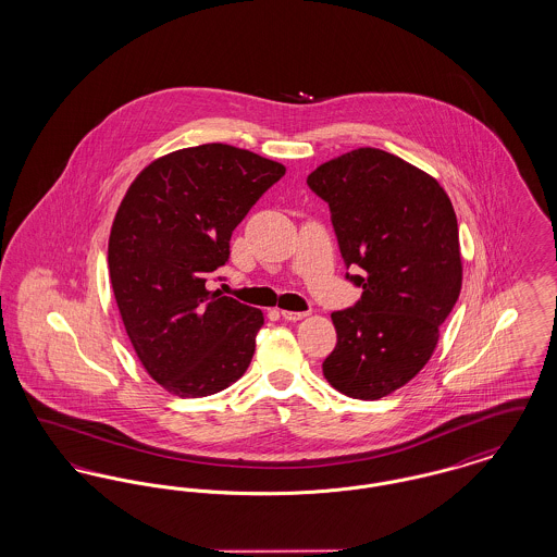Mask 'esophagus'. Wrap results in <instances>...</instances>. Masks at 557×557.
Instances as JSON below:
<instances>
[{
	"instance_id": "1",
	"label": "esophagus",
	"mask_w": 557,
	"mask_h": 557,
	"mask_svg": "<svg viewBox=\"0 0 557 557\" xmlns=\"http://www.w3.org/2000/svg\"><path fill=\"white\" fill-rule=\"evenodd\" d=\"M309 315V313H305V311H282V318L286 319V321H300V319H305Z\"/></svg>"
}]
</instances>
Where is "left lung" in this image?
<instances>
[{
    "instance_id": "left-lung-1",
    "label": "left lung",
    "mask_w": 557,
    "mask_h": 557,
    "mask_svg": "<svg viewBox=\"0 0 557 557\" xmlns=\"http://www.w3.org/2000/svg\"><path fill=\"white\" fill-rule=\"evenodd\" d=\"M330 205L348 275L361 300L332 313L338 343L325 380L346 397L375 400L413 380L438 345L461 292L457 216L422 169L377 148L327 160L307 177Z\"/></svg>"
}]
</instances>
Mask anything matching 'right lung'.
<instances>
[{
  "label": "right lung",
  "instance_id": "right-lung-1",
  "mask_svg": "<svg viewBox=\"0 0 557 557\" xmlns=\"http://www.w3.org/2000/svg\"><path fill=\"white\" fill-rule=\"evenodd\" d=\"M286 166L227 144L152 160L108 239L116 307L144 370L182 398L209 397L248 370L263 311L207 288L232 232Z\"/></svg>",
  "mask_w": 557,
  "mask_h": 557
}]
</instances>
